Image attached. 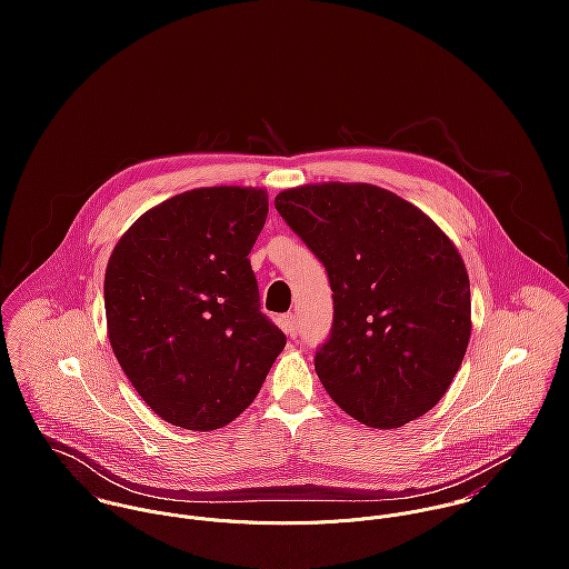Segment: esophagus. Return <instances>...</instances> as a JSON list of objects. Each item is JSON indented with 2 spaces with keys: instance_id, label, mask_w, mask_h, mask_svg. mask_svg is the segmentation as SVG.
Masks as SVG:
<instances>
[{
  "instance_id": "esophagus-1",
  "label": "esophagus",
  "mask_w": 569,
  "mask_h": 569,
  "mask_svg": "<svg viewBox=\"0 0 569 569\" xmlns=\"http://www.w3.org/2000/svg\"><path fill=\"white\" fill-rule=\"evenodd\" d=\"M280 326H282V330L289 335V337H298V318L293 316V313H287V316H282L280 318Z\"/></svg>"
}]
</instances>
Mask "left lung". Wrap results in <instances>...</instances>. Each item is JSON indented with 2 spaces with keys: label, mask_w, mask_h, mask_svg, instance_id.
Instances as JSON below:
<instances>
[{
  "label": "left lung",
  "mask_w": 569,
  "mask_h": 569,
  "mask_svg": "<svg viewBox=\"0 0 569 569\" xmlns=\"http://www.w3.org/2000/svg\"><path fill=\"white\" fill-rule=\"evenodd\" d=\"M276 210L326 267L332 326L316 352L330 399L397 429L449 390L471 337L469 273L416 206L372 183L282 190Z\"/></svg>",
  "instance_id": "left-lung-1"
}]
</instances>
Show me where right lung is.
<instances>
[{
	"instance_id": "obj_1",
	"label": "right lung",
	"mask_w": 569,
	"mask_h": 569,
	"mask_svg": "<svg viewBox=\"0 0 569 569\" xmlns=\"http://www.w3.org/2000/svg\"><path fill=\"white\" fill-rule=\"evenodd\" d=\"M267 212L262 188H197L144 212L111 251L113 355L170 425L212 431L232 422L287 343L260 311L247 258Z\"/></svg>"
}]
</instances>
